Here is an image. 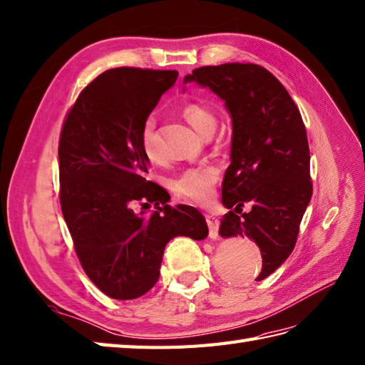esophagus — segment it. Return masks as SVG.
I'll use <instances>...</instances> for the list:
<instances>
[{
    "label": "esophagus",
    "mask_w": 365,
    "mask_h": 365,
    "mask_svg": "<svg viewBox=\"0 0 365 365\" xmlns=\"http://www.w3.org/2000/svg\"><path fill=\"white\" fill-rule=\"evenodd\" d=\"M207 224H208V235L211 240H216L219 236V219L213 215H205Z\"/></svg>",
    "instance_id": "34e87169"
}]
</instances>
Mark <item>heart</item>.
I'll return each instance as SVG.
<instances>
[{
    "label": "heart",
    "instance_id": "heart-1",
    "mask_svg": "<svg viewBox=\"0 0 365 365\" xmlns=\"http://www.w3.org/2000/svg\"><path fill=\"white\" fill-rule=\"evenodd\" d=\"M183 120L202 137H210L215 132L217 118L215 110L202 103H188L182 107ZM140 144L144 157L150 163L160 162V152L155 141V120L148 118L140 132ZM219 180V169L213 165H194L182 169L169 179V188L175 197L197 203L208 202L215 194Z\"/></svg>",
    "mask_w": 365,
    "mask_h": 365
}]
</instances>
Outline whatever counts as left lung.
I'll return each mask as SVG.
<instances>
[{
    "mask_svg": "<svg viewBox=\"0 0 365 365\" xmlns=\"http://www.w3.org/2000/svg\"><path fill=\"white\" fill-rule=\"evenodd\" d=\"M225 101L233 121L232 163L222 182L230 210L219 233L247 236L261 250V282L283 264L297 242L312 196L307 129L289 93L257 63L200 66L186 76ZM249 202V214L242 207Z\"/></svg>",
    "mask_w": 365,
    "mask_h": 365,
    "instance_id": "1",
    "label": "left lung"
}]
</instances>
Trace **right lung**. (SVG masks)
Returning <instances> with one entry per match:
<instances>
[{
  "label": "right lung",
  "mask_w": 365,
  "mask_h": 365,
  "mask_svg": "<svg viewBox=\"0 0 365 365\" xmlns=\"http://www.w3.org/2000/svg\"><path fill=\"white\" fill-rule=\"evenodd\" d=\"M175 70L120 66L99 74L68 110L58 138V199L82 269L106 295L132 300L160 277L174 236L203 240L205 217L190 205L137 215L133 201L168 202L146 179L143 123L175 82Z\"/></svg>",
  "instance_id": "add662e5"
}]
</instances>
